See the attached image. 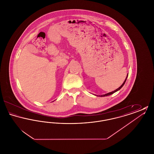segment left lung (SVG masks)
<instances>
[{"instance_id": "8db88e82", "label": "left lung", "mask_w": 154, "mask_h": 154, "mask_svg": "<svg viewBox=\"0 0 154 154\" xmlns=\"http://www.w3.org/2000/svg\"><path fill=\"white\" fill-rule=\"evenodd\" d=\"M128 75H127V76H126V79H125V80L124 82H123V84L121 85V87H119V88H117V89H116L115 91H112V92H109V93H108V94H104V95H99V96H100V97H103V96H109L110 95H112V94H113L114 93H115V92H116L117 91H119L121 88H122L123 86H124V85L125 84V82H126V79H127V77H128Z\"/></svg>"}]
</instances>
